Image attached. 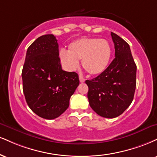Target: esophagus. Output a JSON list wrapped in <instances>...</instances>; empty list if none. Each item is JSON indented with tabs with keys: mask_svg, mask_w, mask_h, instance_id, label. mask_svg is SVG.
<instances>
[{
	"mask_svg": "<svg viewBox=\"0 0 157 157\" xmlns=\"http://www.w3.org/2000/svg\"><path fill=\"white\" fill-rule=\"evenodd\" d=\"M79 79H80V82H85V79L82 77V76H80L79 77Z\"/></svg>",
	"mask_w": 157,
	"mask_h": 157,
	"instance_id": "1",
	"label": "esophagus"
}]
</instances>
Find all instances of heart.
<instances>
[{"mask_svg":"<svg viewBox=\"0 0 157 157\" xmlns=\"http://www.w3.org/2000/svg\"><path fill=\"white\" fill-rule=\"evenodd\" d=\"M113 49L106 39L82 38L69 45V50L61 49L59 56L62 65L74 71L80 65L90 75H99L105 71L112 58Z\"/></svg>","mask_w":157,"mask_h":157,"instance_id":"1","label":"heart"}]
</instances>
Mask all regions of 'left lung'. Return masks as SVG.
Wrapping results in <instances>:
<instances>
[{
  "label": "left lung",
  "instance_id": "1",
  "mask_svg": "<svg viewBox=\"0 0 157 157\" xmlns=\"http://www.w3.org/2000/svg\"><path fill=\"white\" fill-rule=\"evenodd\" d=\"M111 36L116 57L104 72L86 81L90 107L99 116L107 118L120 116L131 105L137 72L129 45L113 32Z\"/></svg>",
  "mask_w": 157,
  "mask_h": 157
}]
</instances>
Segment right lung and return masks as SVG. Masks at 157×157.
Segmentation results:
<instances>
[{"mask_svg":"<svg viewBox=\"0 0 157 157\" xmlns=\"http://www.w3.org/2000/svg\"><path fill=\"white\" fill-rule=\"evenodd\" d=\"M57 41L52 34L36 39L28 48L22 71L28 107L45 119H54L65 112L80 83L76 72L62 69Z\"/></svg>","mask_w":157,"mask_h":157,"instance_id":"right-lung-1","label":"right lung"}]
</instances>
